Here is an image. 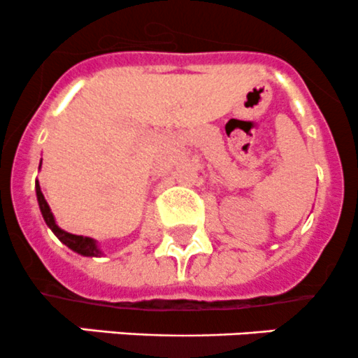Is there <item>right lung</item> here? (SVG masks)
I'll return each instance as SVG.
<instances>
[{"mask_svg": "<svg viewBox=\"0 0 358 358\" xmlns=\"http://www.w3.org/2000/svg\"><path fill=\"white\" fill-rule=\"evenodd\" d=\"M40 167H41V164H40ZM34 187H36L38 205H40V210H41V215H43L45 222H47L48 228L54 231V235L57 236V238L64 243V245L69 247L73 252L80 254V256H85V257H101V256H104V252L99 249L97 240L90 238V236L73 235V233H67V231H64L62 228H59L57 222H55L54 214H52V210H50V205L47 203L43 193H41V187H40V182H38V180H36V186H34Z\"/></svg>", "mask_w": 358, "mask_h": 358, "instance_id": "right-lung-1", "label": "right lung"}]
</instances>
